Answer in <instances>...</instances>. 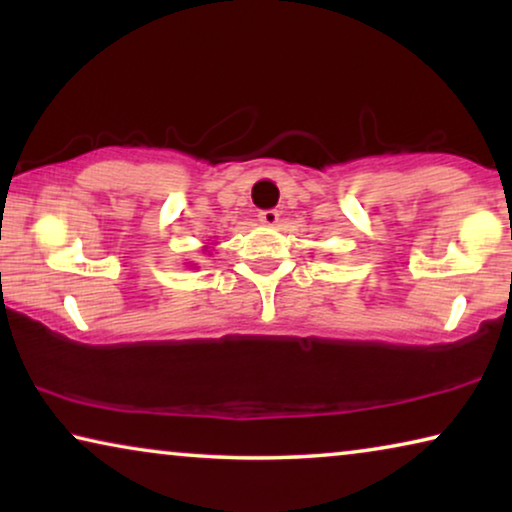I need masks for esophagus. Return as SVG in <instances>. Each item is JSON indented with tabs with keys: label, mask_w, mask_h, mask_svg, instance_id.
Wrapping results in <instances>:
<instances>
[{
	"label": "esophagus",
	"mask_w": 512,
	"mask_h": 512,
	"mask_svg": "<svg viewBox=\"0 0 512 512\" xmlns=\"http://www.w3.org/2000/svg\"><path fill=\"white\" fill-rule=\"evenodd\" d=\"M259 222H262V225H269V227H273V225H278V220H280V213L276 211V208H269V211H259Z\"/></svg>",
	"instance_id": "1"
}]
</instances>
